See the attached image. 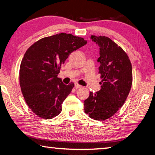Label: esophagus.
<instances>
[{"instance_id": "obj_1", "label": "esophagus", "mask_w": 155, "mask_h": 155, "mask_svg": "<svg viewBox=\"0 0 155 155\" xmlns=\"http://www.w3.org/2000/svg\"><path fill=\"white\" fill-rule=\"evenodd\" d=\"M74 86H75V88H79L82 87L81 85H80L79 84H78L77 83L74 84Z\"/></svg>"}]
</instances>
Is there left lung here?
<instances>
[{
	"mask_svg": "<svg viewBox=\"0 0 155 155\" xmlns=\"http://www.w3.org/2000/svg\"><path fill=\"white\" fill-rule=\"evenodd\" d=\"M91 38L99 47L97 61L103 80L101 89L95 94L90 92L84 101V110L93 119L104 120L116 113L126 101L132 86V65L126 52L110 38L103 36Z\"/></svg>",
	"mask_w": 155,
	"mask_h": 155,
	"instance_id": "1",
	"label": "left lung"
}]
</instances>
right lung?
I'll list each match as a JSON object with an SVG mask.
<instances>
[{
	"label": "right lung",
	"instance_id": "add662e5",
	"mask_svg": "<svg viewBox=\"0 0 155 155\" xmlns=\"http://www.w3.org/2000/svg\"><path fill=\"white\" fill-rule=\"evenodd\" d=\"M87 43L84 38L60 33L36 42L26 51L20 67V86L29 108L45 119L57 117L74 87L58 78L61 65L71 52Z\"/></svg>",
	"mask_w": 155,
	"mask_h": 155
}]
</instances>
